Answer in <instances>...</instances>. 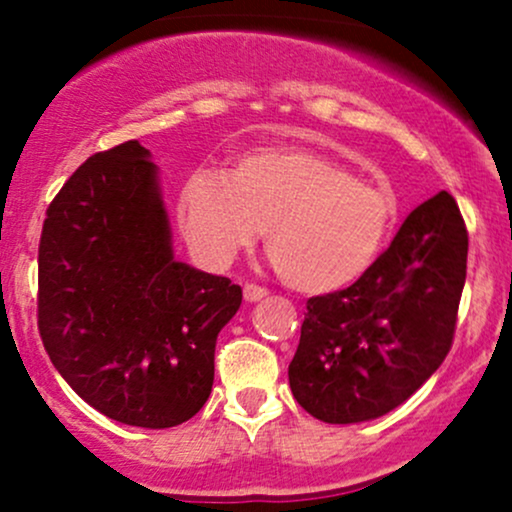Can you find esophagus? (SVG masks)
I'll return each instance as SVG.
<instances>
[{
  "mask_svg": "<svg viewBox=\"0 0 512 512\" xmlns=\"http://www.w3.org/2000/svg\"><path fill=\"white\" fill-rule=\"evenodd\" d=\"M243 296L248 303H257V301H262V298H267L269 291L262 289V286H257V284H245Z\"/></svg>",
  "mask_w": 512,
  "mask_h": 512,
  "instance_id": "obj_1",
  "label": "esophagus"
}]
</instances>
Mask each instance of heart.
Segmentation results:
<instances>
[{
	"label": "heart",
	"instance_id": "heart-1",
	"mask_svg": "<svg viewBox=\"0 0 512 512\" xmlns=\"http://www.w3.org/2000/svg\"><path fill=\"white\" fill-rule=\"evenodd\" d=\"M178 219L211 267H226L264 228L286 284L332 293L356 284L383 257L397 199L332 158L269 146L236 156L226 173L192 170L180 187Z\"/></svg>",
	"mask_w": 512,
	"mask_h": 512
}]
</instances>
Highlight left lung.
I'll list each match as a JSON object with an SVG mask.
<instances>
[{"mask_svg":"<svg viewBox=\"0 0 512 512\" xmlns=\"http://www.w3.org/2000/svg\"><path fill=\"white\" fill-rule=\"evenodd\" d=\"M467 245L460 207L438 192L366 276L310 298L289 366L296 402L325 424H361L407 402L452 346Z\"/></svg>","mask_w":512,"mask_h":512,"instance_id":"obj_1","label":"left lung"}]
</instances>
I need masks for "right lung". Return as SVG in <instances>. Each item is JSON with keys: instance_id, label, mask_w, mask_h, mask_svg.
I'll return each instance as SVG.
<instances>
[{"instance_id": "right-lung-1", "label": "right lung", "mask_w": 512, "mask_h": 512, "mask_svg": "<svg viewBox=\"0 0 512 512\" xmlns=\"http://www.w3.org/2000/svg\"><path fill=\"white\" fill-rule=\"evenodd\" d=\"M243 291L175 260L151 151L125 142L76 168L38 248V330L52 366L108 419L170 428L214 385L216 337Z\"/></svg>"}]
</instances>
